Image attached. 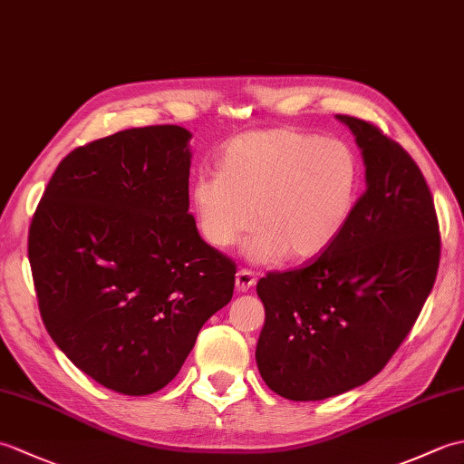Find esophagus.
Listing matches in <instances>:
<instances>
[{
    "label": "esophagus",
    "mask_w": 464,
    "mask_h": 464,
    "mask_svg": "<svg viewBox=\"0 0 464 464\" xmlns=\"http://www.w3.org/2000/svg\"><path fill=\"white\" fill-rule=\"evenodd\" d=\"M255 283H257V277H255L253 271L241 269L235 275V287H237L239 293H247L251 287H255Z\"/></svg>",
    "instance_id": "obj_1"
}]
</instances>
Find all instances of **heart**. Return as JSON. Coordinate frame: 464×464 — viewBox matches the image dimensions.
<instances>
[{
  "mask_svg": "<svg viewBox=\"0 0 464 464\" xmlns=\"http://www.w3.org/2000/svg\"><path fill=\"white\" fill-rule=\"evenodd\" d=\"M217 171L191 183L197 227L211 247L229 249L255 219L259 229L245 243L253 263L327 251L351 221L362 177L349 143L291 127L233 137Z\"/></svg>",
  "mask_w": 464,
  "mask_h": 464,
  "instance_id": "b5f03b06",
  "label": "heart"
}]
</instances>
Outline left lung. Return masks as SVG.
Here are the masks:
<instances>
[{
    "mask_svg": "<svg viewBox=\"0 0 464 464\" xmlns=\"http://www.w3.org/2000/svg\"><path fill=\"white\" fill-rule=\"evenodd\" d=\"M364 189L349 225L307 267L257 283L265 304L257 367L289 401H323L377 374L415 324L435 285L440 235L419 165L357 117Z\"/></svg>",
    "mask_w": 464,
    "mask_h": 464,
    "instance_id": "1",
    "label": "left lung"
}]
</instances>
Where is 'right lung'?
I'll list each match as a JSON object with an SVG mask.
<instances>
[{
  "mask_svg": "<svg viewBox=\"0 0 464 464\" xmlns=\"http://www.w3.org/2000/svg\"><path fill=\"white\" fill-rule=\"evenodd\" d=\"M191 133L133 127L57 165L27 255L49 337L121 395L163 389L205 321L233 297L235 263L189 213Z\"/></svg>",
  "mask_w": 464,
  "mask_h": 464,
  "instance_id": "right-lung-1",
  "label": "right lung"
}]
</instances>
